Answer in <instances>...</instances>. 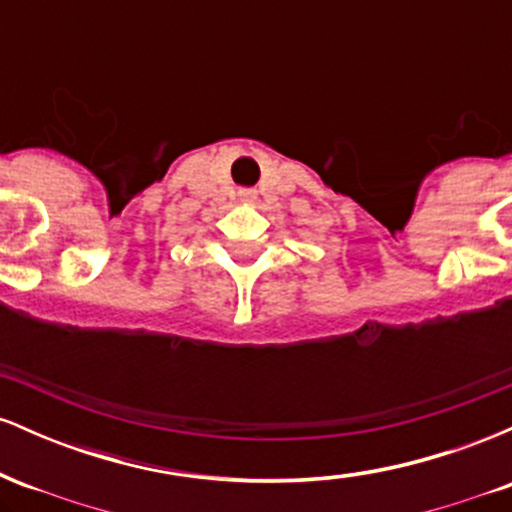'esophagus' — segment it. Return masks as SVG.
I'll use <instances>...</instances> for the list:
<instances>
[{
    "mask_svg": "<svg viewBox=\"0 0 512 512\" xmlns=\"http://www.w3.org/2000/svg\"><path fill=\"white\" fill-rule=\"evenodd\" d=\"M240 199H245V202H248V199H255V192L243 190V192H240Z\"/></svg>",
    "mask_w": 512,
    "mask_h": 512,
    "instance_id": "esophagus-1",
    "label": "esophagus"
}]
</instances>
